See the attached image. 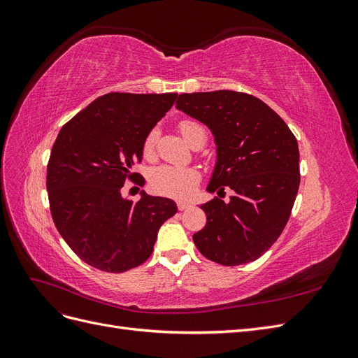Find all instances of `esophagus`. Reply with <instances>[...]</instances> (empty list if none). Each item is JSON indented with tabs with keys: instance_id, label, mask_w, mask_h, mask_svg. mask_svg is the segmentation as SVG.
<instances>
[{
	"instance_id": "1",
	"label": "esophagus",
	"mask_w": 358,
	"mask_h": 358,
	"mask_svg": "<svg viewBox=\"0 0 358 358\" xmlns=\"http://www.w3.org/2000/svg\"><path fill=\"white\" fill-rule=\"evenodd\" d=\"M178 209L179 210H187V209H189V204L188 203H183V201H179L178 203Z\"/></svg>"
}]
</instances>
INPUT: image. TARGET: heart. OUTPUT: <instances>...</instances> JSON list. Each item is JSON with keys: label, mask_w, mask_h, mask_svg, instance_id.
I'll use <instances>...</instances> for the list:
<instances>
[{"label": "heart", "mask_w": 358, "mask_h": 358, "mask_svg": "<svg viewBox=\"0 0 358 358\" xmlns=\"http://www.w3.org/2000/svg\"><path fill=\"white\" fill-rule=\"evenodd\" d=\"M182 137L191 143L194 138L200 134H206L204 128L194 121H182L179 125ZM158 131L157 128H152L146 134L143 140L142 152L146 158L154 155L155 140ZM199 182V173L194 169L188 167H175V166H158L150 170L149 173V187L154 192L161 194V196L167 197H178L183 199L188 197L194 191Z\"/></svg>", "instance_id": "b5f03b06"}]
</instances>
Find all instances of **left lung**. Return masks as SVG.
<instances>
[{
    "mask_svg": "<svg viewBox=\"0 0 358 358\" xmlns=\"http://www.w3.org/2000/svg\"><path fill=\"white\" fill-rule=\"evenodd\" d=\"M176 107L215 137L208 191L233 189L229 203L215 197L200 206L208 222L192 236L194 243L218 264L251 263L268 251L289 220L300 185L297 140L282 117L249 94H180Z\"/></svg>",
    "mask_w": 358,
    "mask_h": 358,
    "instance_id": "1",
    "label": "left lung"
}]
</instances>
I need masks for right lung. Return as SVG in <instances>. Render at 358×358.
Wrapping results in <instances>:
<instances>
[{
    "label": "right lung",
    "instance_id": "right-lung-1",
    "mask_svg": "<svg viewBox=\"0 0 358 358\" xmlns=\"http://www.w3.org/2000/svg\"><path fill=\"white\" fill-rule=\"evenodd\" d=\"M178 99L176 92H110L86 106L61 128L48 164L50 213L62 239L86 264L122 273L154 251L159 227L176 203L142 191L121 196L136 180L143 140Z\"/></svg>",
    "mask_w": 358,
    "mask_h": 358
}]
</instances>
